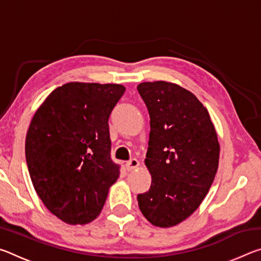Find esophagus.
I'll return each mask as SVG.
<instances>
[{"label":"esophagus","instance_id":"esophagus-1","mask_svg":"<svg viewBox=\"0 0 261 261\" xmlns=\"http://www.w3.org/2000/svg\"><path fill=\"white\" fill-rule=\"evenodd\" d=\"M138 166H139V161L137 160V159H131V160L127 161L126 165H125L127 170H134Z\"/></svg>","mask_w":261,"mask_h":261}]
</instances>
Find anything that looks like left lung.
<instances>
[{
    "mask_svg": "<svg viewBox=\"0 0 261 261\" xmlns=\"http://www.w3.org/2000/svg\"><path fill=\"white\" fill-rule=\"evenodd\" d=\"M137 90L151 118L145 165L152 176L151 188L137 199L153 226L173 227L199 207L213 183L218 135L204 105L185 88L160 81Z\"/></svg>",
    "mask_w": 261,
    "mask_h": 261,
    "instance_id": "obj_1",
    "label": "left lung"
}]
</instances>
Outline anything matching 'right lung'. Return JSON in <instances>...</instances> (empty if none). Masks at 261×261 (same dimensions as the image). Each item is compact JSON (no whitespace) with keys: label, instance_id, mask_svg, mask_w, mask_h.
<instances>
[{"label":"right lung","instance_id":"add662e5","mask_svg":"<svg viewBox=\"0 0 261 261\" xmlns=\"http://www.w3.org/2000/svg\"><path fill=\"white\" fill-rule=\"evenodd\" d=\"M124 92L118 84H64L31 121L25 140L31 180L47 208L65 223L93 221L120 176V165L110 158L108 120Z\"/></svg>","mask_w":261,"mask_h":261}]
</instances>
